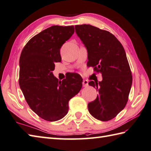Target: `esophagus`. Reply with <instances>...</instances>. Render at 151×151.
I'll use <instances>...</instances> for the list:
<instances>
[{
	"label": "esophagus",
	"mask_w": 151,
	"mask_h": 151,
	"mask_svg": "<svg viewBox=\"0 0 151 151\" xmlns=\"http://www.w3.org/2000/svg\"><path fill=\"white\" fill-rule=\"evenodd\" d=\"M82 85H83V87H87L88 86V81L87 80H84L83 82H82Z\"/></svg>",
	"instance_id": "obj_1"
}]
</instances>
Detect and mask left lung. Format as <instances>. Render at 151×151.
Returning a JSON list of instances; mask_svg holds the SVG:
<instances>
[{
	"instance_id": "1",
	"label": "left lung",
	"mask_w": 151,
	"mask_h": 151,
	"mask_svg": "<svg viewBox=\"0 0 151 151\" xmlns=\"http://www.w3.org/2000/svg\"><path fill=\"white\" fill-rule=\"evenodd\" d=\"M75 31L87 49V65L101 73L103 78L101 82L88 83L99 93L88 103V111L97 120H110L124 109L132 84L125 50L113 34L96 27L75 25Z\"/></svg>"
}]
</instances>
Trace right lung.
<instances>
[{"label": "right lung", "mask_w": 151, "mask_h": 151, "mask_svg": "<svg viewBox=\"0 0 151 151\" xmlns=\"http://www.w3.org/2000/svg\"><path fill=\"white\" fill-rule=\"evenodd\" d=\"M74 32L73 25H53L31 38L20 55L21 90L32 111L47 121L63 119L69 100L82 88L79 75L59 81L52 73L54 63L61 61L60 48Z\"/></svg>", "instance_id": "obj_1"}]
</instances>
